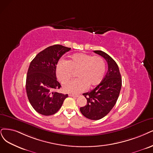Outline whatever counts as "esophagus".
Listing matches in <instances>:
<instances>
[{"label":"esophagus","instance_id":"esophagus-1","mask_svg":"<svg viewBox=\"0 0 153 153\" xmlns=\"http://www.w3.org/2000/svg\"><path fill=\"white\" fill-rule=\"evenodd\" d=\"M69 97H74V98H77L79 96L78 95H74V94H69Z\"/></svg>","mask_w":153,"mask_h":153}]
</instances>
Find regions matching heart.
<instances>
[{
    "mask_svg": "<svg viewBox=\"0 0 153 153\" xmlns=\"http://www.w3.org/2000/svg\"><path fill=\"white\" fill-rule=\"evenodd\" d=\"M77 79L67 84L63 89L65 92L78 94L88 88L98 86L103 81L106 72V64L103 58L98 56L79 53L72 55L67 60H60L56 66L58 80L65 84L71 79L72 71H77Z\"/></svg>",
    "mask_w": 153,
    "mask_h": 153,
    "instance_id": "b5f03b06",
    "label": "heart"
}]
</instances>
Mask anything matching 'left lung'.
I'll list each match as a JSON object with an SVG mask.
<instances>
[{
    "instance_id": "8db88e82",
    "label": "left lung",
    "mask_w": 153,
    "mask_h": 153,
    "mask_svg": "<svg viewBox=\"0 0 153 153\" xmlns=\"http://www.w3.org/2000/svg\"><path fill=\"white\" fill-rule=\"evenodd\" d=\"M94 52L100 55L108 64V72L103 81L90 92L84 93L87 105L81 107V114L89 119L97 120L105 117L114 108L122 87V77L115 61L101 50Z\"/></svg>"
}]
</instances>
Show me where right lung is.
Segmentation results:
<instances>
[{"instance_id":"add662e5","label":"right lung","mask_w":153,"mask_h":153,"mask_svg":"<svg viewBox=\"0 0 153 153\" xmlns=\"http://www.w3.org/2000/svg\"><path fill=\"white\" fill-rule=\"evenodd\" d=\"M71 48L55 45L45 48L31 62L26 76V89L33 108L39 114H55L68 94L55 91L61 87L56 80V66L61 56Z\"/></svg>"}]
</instances>
